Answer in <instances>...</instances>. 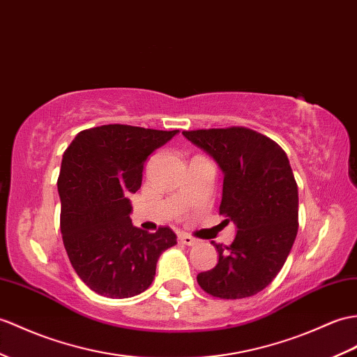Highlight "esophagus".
<instances>
[{"label":"esophagus","mask_w":357,"mask_h":357,"mask_svg":"<svg viewBox=\"0 0 357 357\" xmlns=\"http://www.w3.org/2000/svg\"><path fill=\"white\" fill-rule=\"evenodd\" d=\"M178 238H179L181 243H184V245H187V246H193V245L197 243V240L193 238L192 236H188V234H179Z\"/></svg>","instance_id":"34e87169"}]
</instances>
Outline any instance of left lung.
I'll return each mask as SVG.
<instances>
[{
  "label": "left lung",
  "mask_w": 357,
  "mask_h": 357,
  "mask_svg": "<svg viewBox=\"0 0 357 357\" xmlns=\"http://www.w3.org/2000/svg\"><path fill=\"white\" fill-rule=\"evenodd\" d=\"M223 173L219 213L234 222L229 246H216L219 261L197 273L206 294L225 300L252 296L277 277L298 233V187L286 152L246 128L182 132Z\"/></svg>",
  "instance_id": "left-lung-1"
}]
</instances>
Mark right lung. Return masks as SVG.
<instances>
[{
    "mask_svg": "<svg viewBox=\"0 0 357 357\" xmlns=\"http://www.w3.org/2000/svg\"><path fill=\"white\" fill-rule=\"evenodd\" d=\"M179 130L126 124L82 130L62 158L61 233L80 280L107 298L135 296L152 284L156 263L176 245L169 227L147 233L132 225L128 196L143 181L149 155Z\"/></svg>",
    "mask_w": 357,
    "mask_h": 357,
    "instance_id": "right-lung-1",
    "label": "right lung"
}]
</instances>
